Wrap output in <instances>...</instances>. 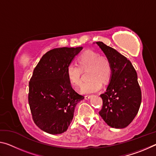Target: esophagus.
I'll list each match as a JSON object with an SVG mask.
<instances>
[{"instance_id": "obj_1", "label": "esophagus", "mask_w": 156, "mask_h": 156, "mask_svg": "<svg viewBox=\"0 0 156 156\" xmlns=\"http://www.w3.org/2000/svg\"><path fill=\"white\" fill-rule=\"evenodd\" d=\"M91 97V96H89V95H87V96H84V98H85L86 100H88Z\"/></svg>"}]
</instances>
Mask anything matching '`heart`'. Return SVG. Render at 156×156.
<instances>
[{"label": "heart", "mask_w": 156, "mask_h": 156, "mask_svg": "<svg viewBox=\"0 0 156 156\" xmlns=\"http://www.w3.org/2000/svg\"><path fill=\"white\" fill-rule=\"evenodd\" d=\"M77 63L71 62L66 68V73L70 83L75 86L81 84L82 70L89 69V78L90 80L84 83L81 87L84 94L93 93L102 88V82L106 83L109 80L112 73V67L110 60L105 56H100L99 53L93 50L83 52L77 60Z\"/></svg>", "instance_id": "heart-1"}]
</instances>
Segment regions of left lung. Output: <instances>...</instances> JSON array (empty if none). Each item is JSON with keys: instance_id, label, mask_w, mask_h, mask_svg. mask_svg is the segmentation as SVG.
I'll use <instances>...</instances> for the list:
<instances>
[{"instance_id": "obj_1", "label": "left lung", "mask_w": 156, "mask_h": 156, "mask_svg": "<svg viewBox=\"0 0 156 156\" xmlns=\"http://www.w3.org/2000/svg\"><path fill=\"white\" fill-rule=\"evenodd\" d=\"M110 60L112 73L106 91L100 95L102 107L99 114L111 127L125 128L138 113L142 100L136 71L131 62L102 42H96Z\"/></svg>"}]
</instances>
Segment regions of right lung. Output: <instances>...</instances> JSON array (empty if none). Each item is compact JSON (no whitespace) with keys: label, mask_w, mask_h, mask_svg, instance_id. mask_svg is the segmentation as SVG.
Returning <instances> with one entry per match:
<instances>
[{"label":"right lung","mask_w":156,"mask_h":156,"mask_svg":"<svg viewBox=\"0 0 156 156\" xmlns=\"http://www.w3.org/2000/svg\"><path fill=\"white\" fill-rule=\"evenodd\" d=\"M83 47H60L47 51L34 68L29 83L28 102L34 122L50 134L67 131L75 107L84 98L71 85L66 68Z\"/></svg>","instance_id":"obj_1"}]
</instances>
